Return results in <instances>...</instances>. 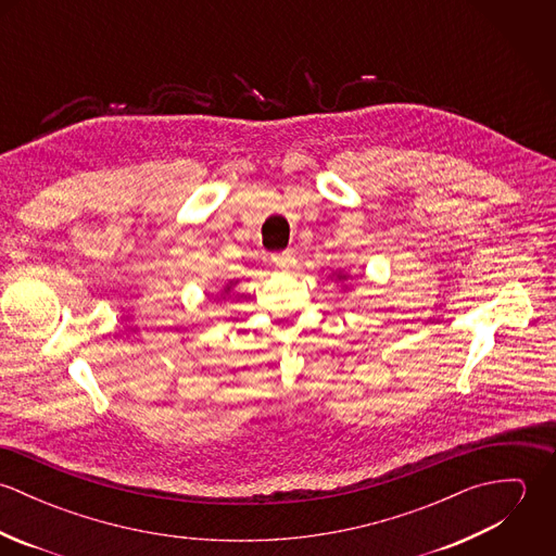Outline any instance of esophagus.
Segmentation results:
<instances>
[{
	"mask_svg": "<svg viewBox=\"0 0 556 556\" xmlns=\"http://www.w3.org/2000/svg\"><path fill=\"white\" fill-rule=\"evenodd\" d=\"M271 263L280 269H289L295 265V252L293 250H282V252H276L271 254Z\"/></svg>",
	"mask_w": 556,
	"mask_h": 556,
	"instance_id": "obj_1",
	"label": "esophagus"
}]
</instances>
